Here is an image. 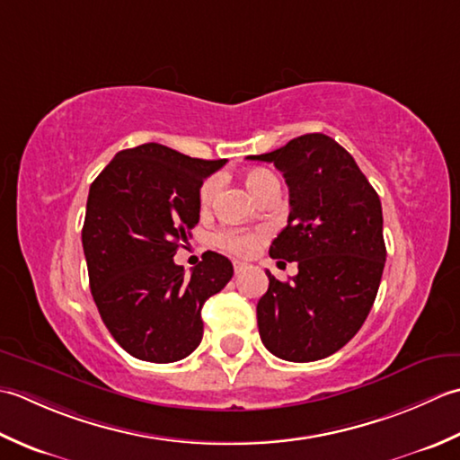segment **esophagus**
<instances>
[{
  "label": "esophagus",
  "mask_w": 460,
  "mask_h": 460,
  "mask_svg": "<svg viewBox=\"0 0 460 460\" xmlns=\"http://www.w3.org/2000/svg\"><path fill=\"white\" fill-rule=\"evenodd\" d=\"M246 268H248V264H243V261H234V271H236V276H240Z\"/></svg>",
  "instance_id": "esophagus-1"
}]
</instances>
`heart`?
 Wrapping results in <instances>:
<instances>
[{"label": "heart", "instance_id": "1", "mask_svg": "<svg viewBox=\"0 0 460 460\" xmlns=\"http://www.w3.org/2000/svg\"><path fill=\"white\" fill-rule=\"evenodd\" d=\"M271 176L264 168H252L246 174H243V181H246L248 189L254 192L256 196L261 192V189L271 181ZM218 181L217 178H208L202 184L200 189V204L208 206L214 199V192H217ZM214 243L224 252H230V254L236 256H250L254 254L258 243H260V234L258 232H250V230H238V228H222L217 234H214Z\"/></svg>", "mask_w": 460, "mask_h": 460}]
</instances>
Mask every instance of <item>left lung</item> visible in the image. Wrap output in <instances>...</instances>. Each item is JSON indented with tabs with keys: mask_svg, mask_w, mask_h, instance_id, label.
<instances>
[{
	"mask_svg": "<svg viewBox=\"0 0 460 460\" xmlns=\"http://www.w3.org/2000/svg\"><path fill=\"white\" fill-rule=\"evenodd\" d=\"M248 158L274 163L286 178L288 226L270 256L297 261L289 282L266 271L270 288L256 307L261 343L286 361L323 359L359 332L377 296L387 258L381 200L353 156L322 133Z\"/></svg>",
	"mask_w": 460,
	"mask_h": 460,
	"instance_id": "8db88e82",
	"label": "left lung"
}]
</instances>
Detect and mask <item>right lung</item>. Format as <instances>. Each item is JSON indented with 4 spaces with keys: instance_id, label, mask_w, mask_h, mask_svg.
I'll return each mask as SVG.
<instances>
[{
    "instance_id": "right-lung-1",
    "label": "right lung",
    "mask_w": 460,
    "mask_h": 460,
    "mask_svg": "<svg viewBox=\"0 0 460 460\" xmlns=\"http://www.w3.org/2000/svg\"><path fill=\"white\" fill-rule=\"evenodd\" d=\"M226 164L164 145L127 148L93 181L81 240L102 323L127 353L172 363L202 341L200 309L234 274L232 261L204 252L190 276L174 264L200 218L204 178Z\"/></svg>"
}]
</instances>
